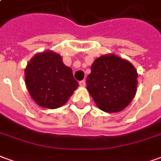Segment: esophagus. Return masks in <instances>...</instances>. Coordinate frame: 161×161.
<instances>
[{
  "label": "esophagus",
  "instance_id": "34e87169",
  "mask_svg": "<svg viewBox=\"0 0 161 161\" xmlns=\"http://www.w3.org/2000/svg\"><path fill=\"white\" fill-rule=\"evenodd\" d=\"M79 85H80L81 87H84L85 86V81L82 80L79 82Z\"/></svg>",
  "mask_w": 161,
  "mask_h": 161
}]
</instances>
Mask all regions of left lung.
Wrapping results in <instances>:
<instances>
[{
    "label": "left lung",
    "mask_w": 161,
    "mask_h": 161,
    "mask_svg": "<svg viewBox=\"0 0 161 161\" xmlns=\"http://www.w3.org/2000/svg\"><path fill=\"white\" fill-rule=\"evenodd\" d=\"M86 78L87 90L101 110H123L135 97L138 74L130 62L114 54L95 60Z\"/></svg>",
    "instance_id": "8db88e82"
}]
</instances>
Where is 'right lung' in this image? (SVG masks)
<instances>
[{
	"label": "right lung",
	"instance_id": "1",
	"mask_svg": "<svg viewBox=\"0 0 161 161\" xmlns=\"http://www.w3.org/2000/svg\"><path fill=\"white\" fill-rule=\"evenodd\" d=\"M25 81L30 96L40 107L58 108L66 103L79 84L72 70L52 51L37 53L25 69Z\"/></svg>",
	"mask_w": 161,
	"mask_h": 161
}]
</instances>
